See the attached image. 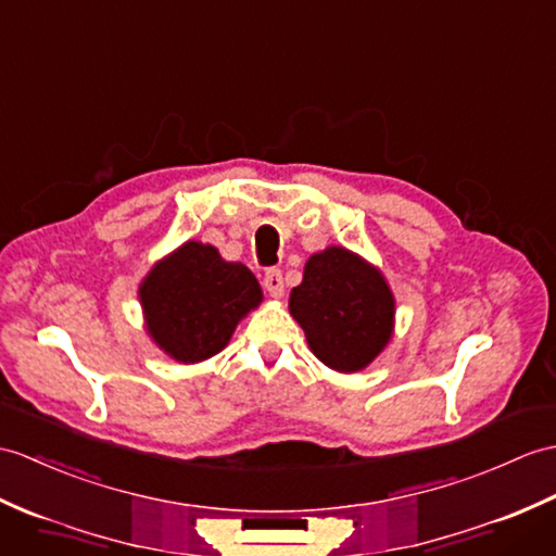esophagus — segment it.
I'll return each instance as SVG.
<instances>
[{"label": "esophagus", "instance_id": "esophagus-1", "mask_svg": "<svg viewBox=\"0 0 556 556\" xmlns=\"http://www.w3.org/2000/svg\"><path fill=\"white\" fill-rule=\"evenodd\" d=\"M263 287L269 295H273V299H281V295H283V277H281L279 269H267L265 277H263Z\"/></svg>", "mask_w": 556, "mask_h": 556}]
</instances>
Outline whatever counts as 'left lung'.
Instances as JSON below:
<instances>
[{
  "mask_svg": "<svg viewBox=\"0 0 556 556\" xmlns=\"http://www.w3.org/2000/svg\"><path fill=\"white\" fill-rule=\"evenodd\" d=\"M289 313L319 363L341 374L363 371L391 343L395 295L379 267L343 247L307 257Z\"/></svg>",
  "mask_w": 556,
  "mask_h": 556,
  "instance_id": "left-lung-1",
  "label": "left lung"
}]
</instances>
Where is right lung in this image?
Instances as JSON below:
<instances>
[{
	"instance_id": "obj_1",
	"label": "right lung",
	"mask_w": 556,
	"mask_h": 556,
	"mask_svg": "<svg viewBox=\"0 0 556 556\" xmlns=\"http://www.w3.org/2000/svg\"><path fill=\"white\" fill-rule=\"evenodd\" d=\"M139 303L149 339L175 363L197 365L225 351L239 321L263 303V289L247 265L189 239L149 269Z\"/></svg>"
}]
</instances>
